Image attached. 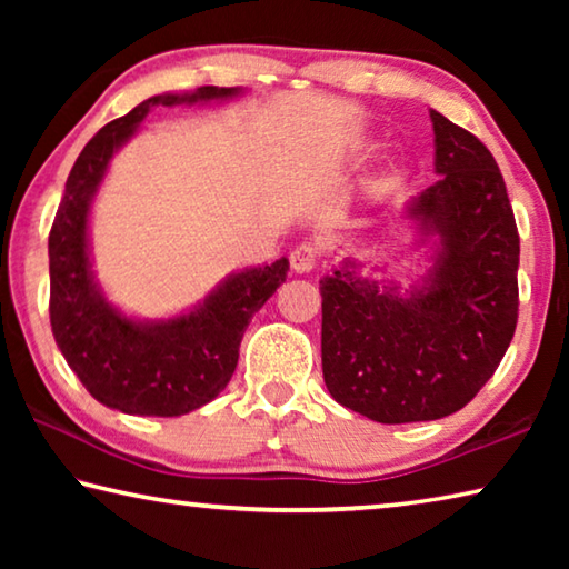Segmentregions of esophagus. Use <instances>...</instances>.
<instances>
[{
  "label": "esophagus",
  "mask_w": 569,
  "mask_h": 569,
  "mask_svg": "<svg viewBox=\"0 0 569 569\" xmlns=\"http://www.w3.org/2000/svg\"><path fill=\"white\" fill-rule=\"evenodd\" d=\"M291 268L296 273H311L316 268V250L311 246H298L291 253Z\"/></svg>",
  "instance_id": "obj_1"
}]
</instances>
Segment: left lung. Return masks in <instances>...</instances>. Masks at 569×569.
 Segmentation results:
<instances>
[{
  "instance_id": "8db88e82",
  "label": "left lung",
  "mask_w": 569,
  "mask_h": 569,
  "mask_svg": "<svg viewBox=\"0 0 569 569\" xmlns=\"http://www.w3.org/2000/svg\"><path fill=\"white\" fill-rule=\"evenodd\" d=\"M437 182L403 208L427 273L407 288L343 258L321 278L323 381L381 423L449 417L492 379L517 326L519 236L497 162L429 110Z\"/></svg>"
}]
</instances>
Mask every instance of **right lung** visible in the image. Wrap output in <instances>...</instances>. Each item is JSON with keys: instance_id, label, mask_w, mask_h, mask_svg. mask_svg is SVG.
Segmentation results:
<instances>
[{"instance_id": "1", "label": "right lung", "mask_w": 569, "mask_h": 569, "mask_svg": "<svg viewBox=\"0 0 569 569\" xmlns=\"http://www.w3.org/2000/svg\"><path fill=\"white\" fill-rule=\"evenodd\" d=\"M240 88L156 94L84 146L64 182L50 230V323L64 361L104 407L138 417H180L213 401L238 363L253 313L286 281L288 258L226 276L203 301L170 319L120 311L92 271L90 213L110 160L152 108L226 102Z\"/></svg>"}]
</instances>
